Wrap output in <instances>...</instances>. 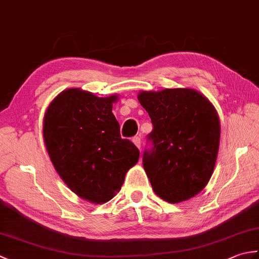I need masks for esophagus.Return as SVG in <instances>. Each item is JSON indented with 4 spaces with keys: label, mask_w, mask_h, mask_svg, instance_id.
Returning <instances> with one entry per match:
<instances>
[{
    "label": "esophagus",
    "mask_w": 259,
    "mask_h": 259,
    "mask_svg": "<svg viewBox=\"0 0 259 259\" xmlns=\"http://www.w3.org/2000/svg\"><path fill=\"white\" fill-rule=\"evenodd\" d=\"M133 141H134V144L138 147V148H140V146H141V137L140 136H136V137H134L133 138Z\"/></svg>",
    "instance_id": "obj_1"
}]
</instances>
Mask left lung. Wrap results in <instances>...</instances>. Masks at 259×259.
<instances>
[{
    "label": "left lung",
    "mask_w": 259,
    "mask_h": 259,
    "mask_svg": "<svg viewBox=\"0 0 259 259\" xmlns=\"http://www.w3.org/2000/svg\"><path fill=\"white\" fill-rule=\"evenodd\" d=\"M139 102L149 113L142 163L153 191L171 203L185 201L205 188L216 163L221 124L206 97L192 89L144 91Z\"/></svg>",
    "instance_id": "1"
}]
</instances>
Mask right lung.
<instances>
[{
  "mask_svg": "<svg viewBox=\"0 0 259 259\" xmlns=\"http://www.w3.org/2000/svg\"><path fill=\"white\" fill-rule=\"evenodd\" d=\"M117 99L76 88L65 90L49 106L43 122L47 150L60 177L95 203L112 199L139 159L138 148L120 136L112 113Z\"/></svg>",
  "mask_w": 259,
  "mask_h": 259,
  "instance_id": "right-lung-1",
  "label": "right lung"
}]
</instances>
